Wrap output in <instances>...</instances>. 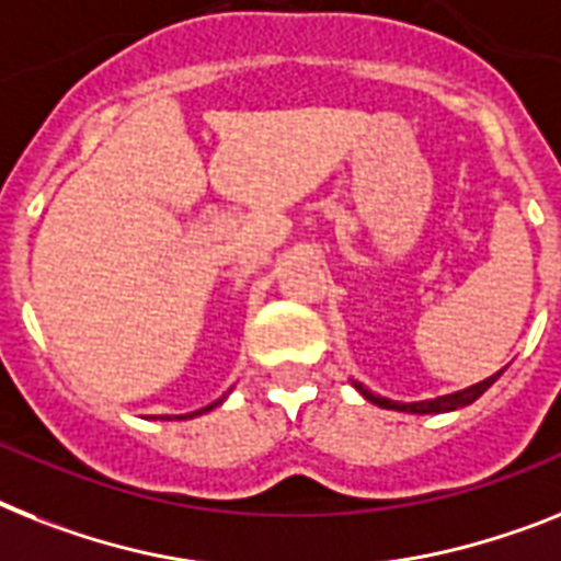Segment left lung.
<instances>
[{
  "label": "left lung",
  "instance_id": "8db88e82",
  "mask_svg": "<svg viewBox=\"0 0 561 561\" xmlns=\"http://www.w3.org/2000/svg\"><path fill=\"white\" fill-rule=\"evenodd\" d=\"M499 375H490V378H484V381L473 383V387H467V390H458V392H450V396H442V398H433V401H415V404H401V401H390V398H381L375 396V392H369L364 383L353 381L355 390L360 392V396L367 398V401H373V404L383 407V410H398V413H415V415H424V413H450V410H458V407H467L473 404L476 398L481 396V392L488 390L490 383L496 381Z\"/></svg>",
  "mask_w": 561,
  "mask_h": 561
}]
</instances>
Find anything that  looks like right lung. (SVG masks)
Segmentation results:
<instances>
[{"label":"right lung","mask_w":561,"mask_h":561,"mask_svg":"<svg viewBox=\"0 0 561 561\" xmlns=\"http://www.w3.org/2000/svg\"><path fill=\"white\" fill-rule=\"evenodd\" d=\"M226 398V396H224ZM224 398H220V401H224ZM220 401H215V404H208V407H203V410H197V413H188V419H194V415H201V413H206V410H211V407H217L220 404ZM178 419H183V415H178Z\"/></svg>","instance_id":"right-lung-1"}]
</instances>
